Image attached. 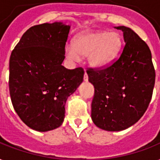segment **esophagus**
<instances>
[{"instance_id": "34e87169", "label": "esophagus", "mask_w": 160, "mask_h": 160, "mask_svg": "<svg viewBox=\"0 0 160 160\" xmlns=\"http://www.w3.org/2000/svg\"><path fill=\"white\" fill-rule=\"evenodd\" d=\"M84 81L85 82H87L88 81V75L86 73H85V75H84Z\"/></svg>"}]
</instances>
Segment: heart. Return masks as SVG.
Masks as SVG:
<instances>
[{
    "instance_id": "obj_1",
    "label": "heart",
    "mask_w": 160,
    "mask_h": 160,
    "mask_svg": "<svg viewBox=\"0 0 160 160\" xmlns=\"http://www.w3.org/2000/svg\"><path fill=\"white\" fill-rule=\"evenodd\" d=\"M122 45V36L118 32L84 31L75 36L73 45L65 46V53L72 61H79L83 56H87L89 65L98 70L105 68L114 60Z\"/></svg>"
}]
</instances>
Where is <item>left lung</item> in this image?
Here are the masks:
<instances>
[{
    "instance_id": "1",
    "label": "left lung",
    "mask_w": 160,
    "mask_h": 160,
    "mask_svg": "<svg viewBox=\"0 0 160 160\" xmlns=\"http://www.w3.org/2000/svg\"><path fill=\"white\" fill-rule=\"evenodd\" d=\"M124 34V47L118 60L100 70H87L94 85L91 119L100 129L121 131L139 120L151 100L155 71L151 51L134 31L115 26Z\"/></svg>"
}]
</instances>
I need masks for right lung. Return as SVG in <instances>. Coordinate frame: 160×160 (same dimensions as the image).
I'll return each instance as SVG.
<instances>
[{
	"label": "right lung",
	"instance_id": "right-lung-1",
	"mask_svg": "<svg viewBox=\"0 0 160 160\" xmlns=\"http://www.w3.org/2000/svg\"><path fill=\"white\" fill-rule=\"evenodd\" d=\"M70 29L61 21L32 26L11 52V102L21 120L36 131L62 124L66 100L83 82L81 68L67 70L62 65Z\"/></svg>",
	"mask_w": 160,
	"mask_h": 160
}]
</instances>
